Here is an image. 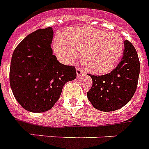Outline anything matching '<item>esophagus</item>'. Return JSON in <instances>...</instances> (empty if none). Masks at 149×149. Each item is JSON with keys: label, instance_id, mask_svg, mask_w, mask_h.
<instances>
[{"label": "esophagus", "instance_id": "esophagus-1", "mask_svg": "<svg viewBox=\"0 0 149 149\" xmlns=\"http://www.w3.org/2000/svg\"><path fill=\"white\" fill-rule=\"evenodd\" d=\"M77 77H78V78H79L81 76L84 75V72H83V71L82 70H81L79 67H77Z\"/></svg>", "mask_w": 149, "mask_h": 149}]
</instances>
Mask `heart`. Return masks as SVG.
I'll use <instances>...</instances> for the list:
<instances>
[{
	"label": "heart",
	"mask_w": 149,
	"mask_h": 149,
	"mask_svg": "<svg viewBox=\"0 0 149 149\" xmlns=\"http://www.w3.org/2000/svg\"><path fill=\"white\" fill-rule=\"evenodd\" d=\"M55 49L67 60H74L81 52V62L93 73L111 70L120 59L123 41L120 36L89 27H74L66 32L63 40L58 38Z\"/></svg>",
	"instance_id": "b5f03b06"
}]
</instances>
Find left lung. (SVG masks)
Masks as SVG:
<instances>
[{
    "mask_svg": "<svg viewBox=\"0 0 149 149\" xmlns=\"http://www.w3.org/2000/svg\"><path fill=\"white\" fill-rule=\"evenodd\" d=\"M125 49L122 60L112 71L102 76L88 74L93 86L87 97L94 108L103 112H112L125 106L137 88L140 63L134 46L124 41Z\"/></svg>",
    "mask_w": 149,
    "mask_h": 149,
    "instance_id": "left-lung-1",
    "label": "left lung"
}]
</instances>
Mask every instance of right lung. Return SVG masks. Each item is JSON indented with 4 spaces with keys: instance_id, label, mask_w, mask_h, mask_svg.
<instances>
[{
    "instance_id": "obj_1",
    "label": "right lung",
    "mask_w": 149,
    "mask_h": 149,
    "mask_svg": "<svg viewBox=\"0 0 149 149\" xmlns=\"http://www.w3.org/2000/svg\"><path fill=\"white\" fill-rule=\"evenodd\" d=\"M53 28L27 35L14 49L10 68V85L14 97L31 112L48 111L60 96L65 83L77 78L73 66L63 65L53 55Z\"/></svg>"
}]
</instances>
